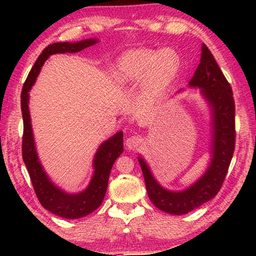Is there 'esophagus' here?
I'll use <instances>...</instances> for the list:
<instances>
[{"instance_id": "obj_1", "label": "esophagus", "mask_w": 256, "mask_h": 256, "mask_svg": "<svg viewBox=\"0 0 256 256\" xmlns=\"http://www.w3.org/2000/svg\"><path fill=\"white\" fill-rule=\"evenodd\" d=\"M141 138L138 136H133L126 138V146L128 149H136L141 144Z\"/></svg>"}]
</instances>
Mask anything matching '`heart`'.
<instances>
[{"label": "heart", "instance_id": "obj_1", "mask_svg": "<svg viewBox=\"0 0 256 256\" xmlns=\"http://www.w3.org/2000/svg\"><path fill=\"white\" fill-rule=\"evenodd\" d=\"M178 68L180 58L174 50L142 48L128 52L120 60L118 76L123 82L140 80L146 76L144 92L154 94L166 88Z\"/></svg>", "mask_w": 256, "mask_h": 256}]
</instances>
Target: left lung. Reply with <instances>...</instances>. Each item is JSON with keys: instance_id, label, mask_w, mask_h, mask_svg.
<instances>
[{"instance_id": "obj_1", "label": "left lung", "mask_w": 256, "mask_h": 256, "mask_svg": "<svg viewBox=\"0 0 256 256\" xmlns=\"http://www.w3.org/2000/svg\"><path fill=\"white\" fill-rule=\"evenodd\" d=\"M190 86L201 88L202 94L214 110V158L209 170L188 190L170 192L154 180L144 159L138 158L150 201L158 209L172 214H188L216 196L226 178L235 150V100L232 86L204 44L202 45L200 64L190 81Z\"/></svg>"}]
</instances>
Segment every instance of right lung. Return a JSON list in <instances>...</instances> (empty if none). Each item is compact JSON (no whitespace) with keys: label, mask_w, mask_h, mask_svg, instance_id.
Masks as SVG:
<instances>
[{"label":"right lung","mask_w":256,"mask_h":256,"mask_svg":"<svg viewBox=\"0 0 256 256\" xmlns=\"http://www.w3.org/2000/svg\"><path fill=\"white\" fill-rule=\"evenodd\" d=\"M96 40H86L79 42H55L48 45L38 56L30 70L21 92V112L24 118L22 159L32 180L34 193L40 204L46 210L66 219H78L92 214L102 204L106 194L108 178L115 160L123 152V133L118 132L99 146L94 160V174L88 188L78 194H68L52 184L45 174L34 148L32 122L29 115V90L40 71L45 60L58 53H78L86 47L96 44Z\"/></svg>","instance_id":"obj_1"}]
</instances>
